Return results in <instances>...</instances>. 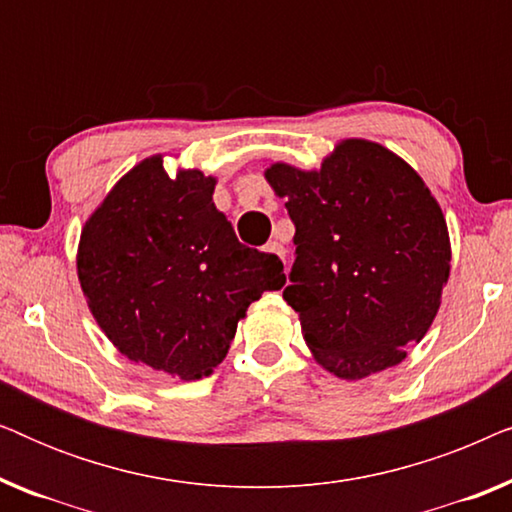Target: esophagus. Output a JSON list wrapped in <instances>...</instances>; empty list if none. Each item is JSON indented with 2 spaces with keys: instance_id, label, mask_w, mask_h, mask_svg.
Returning <instances> with one entry per match:
<instances>
[{
  "instance_id": "1",
  "label": "esophagus",
  "mask_w": 512,
  "mask_h": 512,
  "mask_svg": "<svg viewBox=\"0 0 512 512\" xmlns=\"http://www.w3.org/2000/svg\"><path fill=\"white\" fill-rule=\"evenodd\" d=\"M263 251H265V254H272V256L282 258V261H284L286 251H284V247H282V244H279V242H268V244H265V247H263Z\"/></svg>"
}]
</instances>
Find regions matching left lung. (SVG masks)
<instances>
[{
  "label": "left lung",
  "mask_w": 512,
  "mask_h": 512,
  "mask_svg": "<svg viewBox=\"0 0 512 512\" xmlns=\"http://www.w3.org/2000/svg\"><path fill=\"white\" fill-rule=\"evenodd\" d=\"M265 179L296 226L284 300L319 366L361 380L401 363L436 319L452 261L422 177L382 144L345 139L319 170L275 163Z\"/></svg>",
  "instance_id": "left-lung-1"
}]
</instances>
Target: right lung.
<instances>
[{
	"label": "right lung",
	"mask_w": 512,
	"mask_h": 512,
	"mask_svg": "<svg viewBox=\"0 0 512 512\" xmlns=\"http://www.w3.org/2000/svg\"><path fill=\"white\" fill-rule=\"evenodd\" d=\"M214 186L200 170L172 179L163 156L142 160L86 221L76 256L83 296L118 352L179 380L212 375L247 307L286 282L277 256L237 240Z\"/></svg>",
	"instance_id": "1"
}]
</instances>
